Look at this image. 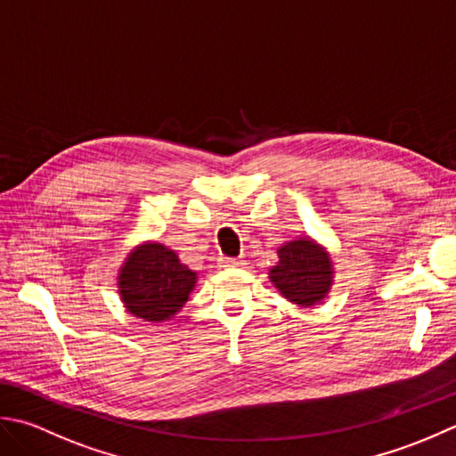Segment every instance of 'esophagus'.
<instances>
[{"label": "esophagus", "instance_id": "34e87169", "mask_svg": "<svg viewBox=\"0 0 456 456\" xmlns=\"http://www.w3.org/2000/svg\"><path fill=\"white\" fill-rule=\"evenodd\" d=\"M220 265L222 267H238V265H241V259H238V257H220Z\"/></svg>", "mask_w": 456, "mask_h": 456}]
</instances>
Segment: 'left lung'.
<instances>
[{"mask_svg":"<svg viewBox=\"0 0 456 456\" xmlns=\"http://www.w3.org/2000/svg\"><path fill=\"white\" fill-rule=\"evenodd\" d=\"M280 264L269 272V280L287 299L297 305H314L330 287V259L311 240L289 241L277 249Z\"/></svg>","mask_w":456,"mask_h":456,"instance_id":"8db88e82","label":"left lung"}]
</instances>
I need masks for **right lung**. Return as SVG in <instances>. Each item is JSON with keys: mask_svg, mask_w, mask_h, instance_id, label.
Returning <instances> with one entry per match:
<instances>
[{"mask_svg": "<svg viewBox=\"0 0 456 456\" xmlns=\"http://www.w3.org/2000/svg\"><path fill=\"white\" fill-rule=\"evenodd\" d=\"M197 275L173 249L145 244L127 257L119 273V293L127 311L139 319L161 322L187 303Z\"/></svg>", "mask_w": 456, "mask_h": 456, "instance_id": "add662e5", "label": "right lung"}]
</instances>
